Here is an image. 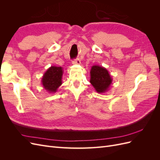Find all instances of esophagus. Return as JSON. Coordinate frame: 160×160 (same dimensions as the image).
<instances>
[{
	"instance_id": "esophagus-1",
	"label": "esophagus",
	"mask_w": 160,
	"mask_h": 160,
	"mask_svg": "<svg viewBox=\"0 0 160 160\" xmlns=\"http://www.w3.org/2000/svg\"><path fill=\"white\" fill-rule=\"evenodd\" d=\"M72 63L73 65H79L81 63V61L79 60V59H76L72 61Z\"/></svg>"
}]
</instances>
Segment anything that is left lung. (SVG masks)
<instances>
[{
    "mask_svg": "<svg viewBox=\"0 0 160 160\" xmlns=\"http://www.w3.org/2000/svg\"><path fill=\"white\" fill-rule=\"evenodd\" d=\"M90 83L99 93H104L109 91L113 79L105 67L93 65L90 71Z\"/></svg>",
    "mask_w": 160,
    "mask_h": 160,
    "instance_id": "obj_1",
    "label": "left lung"
}]
</instances>
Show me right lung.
<instances>
[{"label": "right lung", "instance_id": "add662e5", "mask_svg": "<svg viewBox=\"0 0 160 160\" xmlns=\"http://www.w3.org/2000/svg\"><path fill=\"white\" fill-rule=\"evenodd\" d=\"M63 74V69L61 67L51 66L43 75L41 83L47 92L55 93L59 86L62 85V77Z\"/></svg>", "mask_w": 160, "mask_h": 160}]
</instances>
